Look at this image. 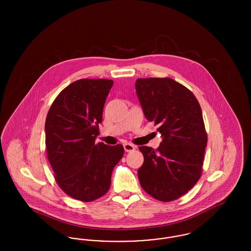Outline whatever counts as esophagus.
I'll use <instances>...</instances> for the list:
<instances>
[{"instance_id":"34e87169","label":"esophagus","mask_w":251,"mask_h":251,"mask_svg":"<svg viewBox=\"0 0 251 251\" xmlns=\"http://www.w3.org/2000/svg\"><path fill=\"white\" fill-rule=\"evenodd\" d=\"M123 147H124L125 151H127V152H131V151H133L135 150V146H133V145L130 143L124 144Z\"/></svg>"}]
</instances>
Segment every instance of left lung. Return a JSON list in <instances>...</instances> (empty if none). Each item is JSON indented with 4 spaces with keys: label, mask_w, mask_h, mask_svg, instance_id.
<instances>
[{
    "label": "left lung",
    "mask_w": 251,
    "mask_h": 251,
    "mask_svg": "<svg viewBox=\"0 0 251 251\" xmlns=\"http://www.w3.org/2000/svg\"><path fill=\"white\" fill-rule=\"evenodd\" d=\"M135 90L146 119L163 137L156 151L139 147L144 163L138 179L152 198L175 201L201 176L207 146L201 108L188 88L170 78H139Z\"/></svg>",
    "instance_id": "obj_1"
}]
</instances>
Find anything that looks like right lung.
<instances>
[{"mask_svg":"<svg viewBox=\"0 0 251 251\" xmlns=\"http://www.w3.org/2000/svg\"><path fill=\"white\" fill-rule=\"evenodd\" d=\"M114 82L81 79L60 92L45 122L47 157L60 188L89 202L111 185L112 171L124 154L122 145L95 144L106 97Z\"/></svg>","mask_w":251,"mask_h":251,"instance_id":"right-lung-1","label":"right lung"}]
</instances>
